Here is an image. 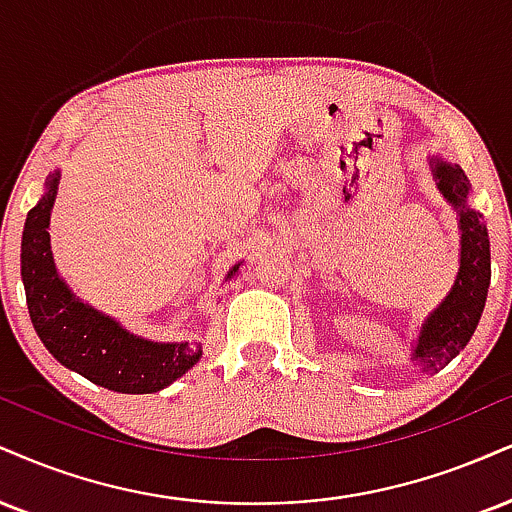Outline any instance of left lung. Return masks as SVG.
<instances>
[{"label": "left lung", "mask_w": 512, "mask_h": 512, "mask_svg": "<svg viewBox=\"0 0 512 512\" xmlns=\"http://www.w3.org/2000/svg\"><path fill=\"white\" fill-rule=\"evenodd\" d=\"M429 164H432L436 188L460 217V269L441 305L424 319L412 350L410 360H415L424 374L439 372L470 343L482 319L491 283L489 233L482 214L467 207L470 181L465 171L458 164L443 162L441 157H434Z\"/></svg>", "instance_id": "obj_1"}]
</instances>
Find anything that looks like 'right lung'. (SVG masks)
Returning a JSON list of instances; mask_svg holds the SVG:
<instances>
[{
  "instance_id": "right-lung-1",
  "label": "right lung",
  "mask_w": 512,
  "mask_h": 512,
  "mask_svg": "<svg viewBox=\"0 0 512 512\" xmlns=\"http://www.w3.org/2000/svg\"><path fill=\"white\" fill-rule=\"evenodd\" d=\"M59 176L54 171L47 178L45 195L30 209L23 226L21 279L35 331L61 365L83 374L92 384L116 393L162 391L200 360L202 348L188 346V341L155 343L135 336L71 293L54 267L47 231Z\"/></svg>"
}]
</instances>
